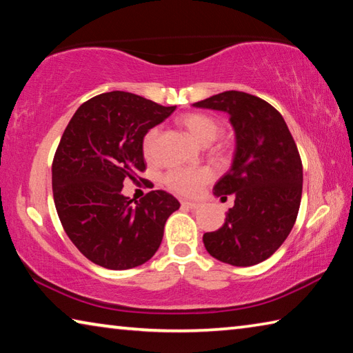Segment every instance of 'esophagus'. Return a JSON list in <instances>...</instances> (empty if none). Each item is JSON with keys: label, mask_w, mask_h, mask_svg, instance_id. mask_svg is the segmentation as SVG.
I'll return each instance as SVG.
<instances>
[{"label": "esophagus", "mask_w": 353, "mask_h": 353, "mask_svg": "<svg viewBox=\"0 0 353 353\" xmlns=\"http://www.w3.org/2000/svg\"><path fill=\"white\" fill-rule=\"evenodd\" d=\"M182 207H185V208H190V210H196V208H199V207H201V204H199V202L183 201V202H182Z\"/></svg>", "instance_id": "1"}]
</instances>
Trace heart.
Returning <instances> with one entry per match:
<instances>
[{
	"label": "heart",
	"instance_id": "b5f03b06",
	"mask_svg": "<svg viewBox=\"0 0 353 353\" xmlns=\"http://www.w3.org/2000/svg\"><path fill=\"white\" fill-rule=\"evenodd\" d=\"M181 124L202 145H210L221 134V124L205 113H187L181 118ZM160 129H149L143 137V154L148 160H154L157 155ZM212 171L207 168L199 170H172L165 176V182L171 190L179 194L194 196L198 194L205 183L212 181Z\"/></svg>",
	"mask_w": 353,
	"mask_h": 353
}]
</instances>
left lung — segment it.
Here are the masks:
<instances>
[{
  "label": "left lung",
  "instance_id": "obj_1",
  "mask_svg": "<svg viewBox=\"0 0 353 353\" xmlns=\"http://www.w3.org/2000/svg\"><path fill=\"white\" fill-rule=\"evenodd\" d=\"M229 113L235 130L230 170L214 183L221 201L235 196L225 223L202 236L213 259L232 266L265 261L282 246L296 223L302 198V162L283 117L261 98L223 92L194 103Z\"/></svg>",
  "mask_w": 353,
  "mask_h": 353
}]
</instances>
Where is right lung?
<instances>
[{
  "mask_svg": "<svg viewBox=\"0 0 353 353\" xmlns=\"http://www.w3.org/2000/svg\"><path fill=\"white\" fill-rule=\"evenodd\" d=\"M176 110L139 94L110 92L83 103L52 160V194L63 230L82 255L107 270L146 263L181 204L162 190L140 201L121 194L146 170L143 137Z\"/></svg>",
  "mask_w": 353,
  "mask_h": 353,
  "instance_id": "add662e5",
  "label": "right lung"
}]
</instances>
